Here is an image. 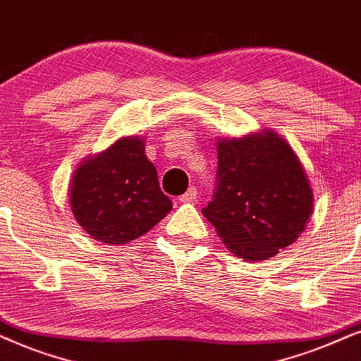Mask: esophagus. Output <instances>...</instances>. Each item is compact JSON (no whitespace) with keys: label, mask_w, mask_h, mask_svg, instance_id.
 <instances>
[{"label":"esophagus","mask_w":361,"mask_h":361,"mask_svg":"<svg viewBox=\"0 0 361 361\" xmlns=\"http://www.w3.org/2000/svg\"><path fill=\"white\" fill-rule=\"evenodd\" d=\"M196 195H198V191H196L195 186H190L188 191H186V193L181 195L180 198H178V200H180V202H183V203H191V202H195Z\"/></svg>","instance_id":"obj_1"}]
</instances>
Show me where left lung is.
I'll return each instance as SVG.
<instances>
[{
    "label": "left lung",
    "mask_w": 361,
    "mask_h": 361,
    "mask_svg": "<svg viewBox=\"0 0 361 361\" xmlns=\"http://www.w3.org/2000/svg\"><path fill=\"white\" fill-rule=\"evenodd\" d=\"M312 212L302 163L276 133L218 143L213 198L202 213L236 257L271 258L298 238Z\"/></svg>",
    "instance_id": "1"
}]
</instances>
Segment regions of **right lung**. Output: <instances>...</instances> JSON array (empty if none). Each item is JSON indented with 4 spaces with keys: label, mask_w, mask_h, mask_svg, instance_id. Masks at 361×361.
<instances>
[{
    "label": "right lung",
    "mask_w": 361,
    "mask_h": 361,
    "mask_svg": "<svg viewBox=\"0 0 361 361\" xmlns=\"http://www.w3.org/2000/svg\"><path fill=\"white\" fill-rule=\"evenodd\" d=\"M143 143L136 136L118 140L75 171L71 212L94 240L128 243L170 213L173 203L159 190L157 168L145 154Z\"/></svg>",
    "instance_id": "right-lung-1"
}]
</instances>
